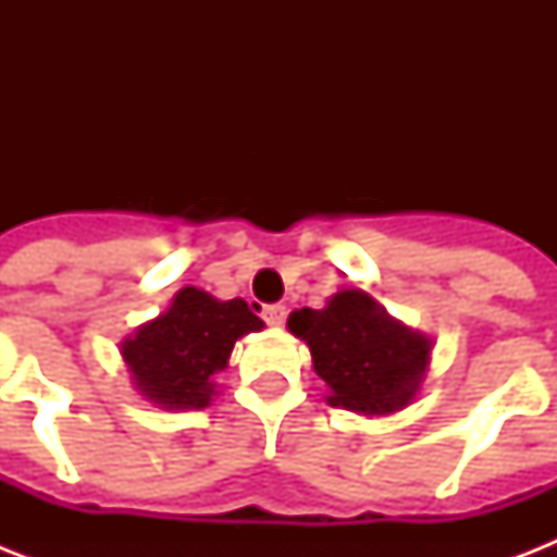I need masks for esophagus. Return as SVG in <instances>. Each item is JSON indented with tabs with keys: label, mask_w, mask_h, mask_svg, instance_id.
Segmentation results:
<instances>
[{
	"label": "esophagus",
	"mask_w": 557,
	"mask_h": 557,
	"mask_svg": "<svg viewBox=\"0 0 557 557\" xmlns=\"http://www.w3.org/2000/svg\"><path fill=\"white\" fill-rule=\"evenodd\" d=\"M262 318H265L269 326H283V321H286V306H280V304L265 306V309H262Z\"/></svg>",
	"instance_id": "obj_1"
}]
</instances>
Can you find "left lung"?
<instances>
[{
    "mask_svg": "<svg viewBox=\"0 0 557 557\" xmlns=\"http://www.w3.org/2000/svg\"><path fill=\"white\" fill-rule=\"evenodd\" d=\"M288 332L306 341L314 372L330 387L332 407L389 416L422 389L433 338L396 321L361 288H344L323 309H295Z\"/></svg>",
    "mask_w": 557,
    "mask_h": 557,
    "instance_id": "obj_1",
    "label": "left lung"
}]
</instances>
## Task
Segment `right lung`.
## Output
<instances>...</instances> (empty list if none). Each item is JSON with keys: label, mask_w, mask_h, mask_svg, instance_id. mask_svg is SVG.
<instances>
[{"label": "right lung", "mask_w": 557, "mask_h": 557, "mask_svg": "<svg viewBox=\"0 0 557 557\" xmlns=\"http://www.w3.org/2000/svg\"><path fill=\"white\" fill-rule=\"evenodd\" d=\"M262 326L243 297L216 300L185 286L159 318L121 341V358L147 401L164 410H201L216 396L213 375L227 367L236 341Z\"/></svg>", "instance_id": "obj_1"}]
</instances>
